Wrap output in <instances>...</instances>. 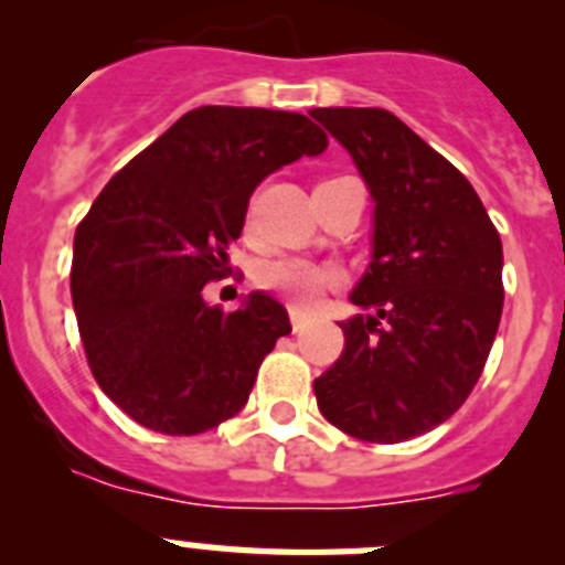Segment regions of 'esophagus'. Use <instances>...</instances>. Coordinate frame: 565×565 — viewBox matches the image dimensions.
I'll use <instances>...</instances> for the list:
<instances>
[{"instance_id": "obj_1", "label": "esophagus", "mask_w": 565, "mask_h": 565, "mask_svg": "<svg viewBox=\"0 0 565 565\" xmlns=\"http://www.w3.org/2000/svg\"><path fill=\"white\" fill-rule=\"evenodd\" d=\"M288 317H291V328H294V333H299L302 331V328L308 326V313H302L299 311V308H288Z\"/></svg>"}]
</instances>
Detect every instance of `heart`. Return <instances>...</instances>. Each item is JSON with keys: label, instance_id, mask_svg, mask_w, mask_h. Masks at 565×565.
I'll list each match as a JSON object with an SVG mask.
<instances>
[{"label": "heart", "instance_id": "heart-1", "mask_svg": "<svg viewBox=\"0 0 565 565\" xmlns=\"http://www.w3.org/2000/svg\"><path fill=\"white\" fill-rule=\"evenodd\" d=\"M257 279L259 286L279 294V297H286L291 306L308 308L337 282V271L328 266H319V263H311V259L279 257L263 263Z\"/></svg>", "mask_w": 565, "mask_h": 565}]
</instances>
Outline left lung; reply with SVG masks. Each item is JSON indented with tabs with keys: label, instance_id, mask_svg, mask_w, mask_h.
I'll use <instances>...</instances> for the list:
<instances>
[{
	"label": "left lung",
	"instance_id": "left-lung-1",
	"mask_svg": "<svg viewBox=\"0 0 565 565\" xmlns=\"http://www.w3.org/2000/svg\"><path fill=\"white\" fill-rule=\"evenodd\" d=\"M376 201L373 263L351 294L371 313L339 322L344 351L313 382L342 433L398 444L467 402L503 311V248L476 189L379 107L313 109Z\"/></svg>",
	"mask_w": 565,
	"mask_h": 565
}]
</instances>
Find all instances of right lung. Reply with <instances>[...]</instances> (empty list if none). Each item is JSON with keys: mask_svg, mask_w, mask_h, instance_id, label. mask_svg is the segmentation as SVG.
Returning <instances> with one entry per match:
<instances>
[{"mask_svg": "<svg viewBox=\"0 0 565 565\" xmlns=\"http://www.w3.org/2000/svg\"><path fill=\"white\" fill-rule=\"evenodd\" d=\"M326 147L299 113L201 107L102 189L76 228L70 291L89 371L129 418L198 436L243 411L291 322L268 294L226 313L201 291L232 271L257 183Z\"/></svg>", "mask_w": 565, "mask_h": 565, "instance_id": "obj_1", "label": "right lung"}]
</instances>
